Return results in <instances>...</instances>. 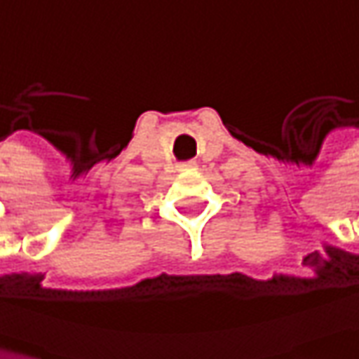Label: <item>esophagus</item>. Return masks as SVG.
Segmentation results:
<instances>
[{"instance_id": "1", "label": "esophagus", "mask_w": 359, "mask_h": 359, "mask_svg": "<svg viewBox=\"0 0 359 359\" xmlns=\"http://www.w3.org/2000/svg\"><path fill=\"white\" fill-rule=\"evenodd\" d=\"M182 167H184V169H194V167H196V163H192V161H188V163H184Z\"/></svg>"}]
</instances>
